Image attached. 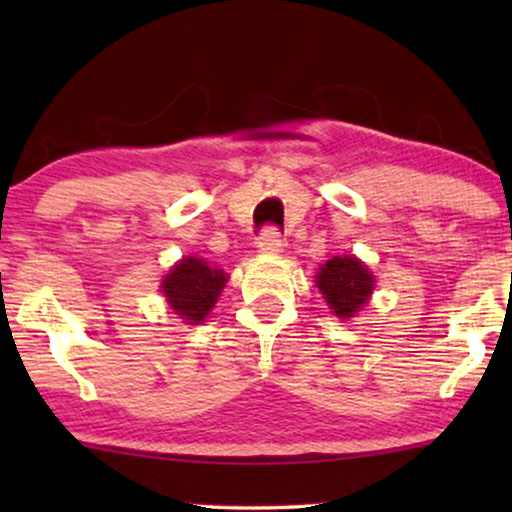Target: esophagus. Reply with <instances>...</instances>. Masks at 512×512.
<instances>
[{"label": "esophagus", "mask_w": 512, "mask_h": 512, "mask_svg": "<svg viewBox=\"0 0 512 512\" xmlns=\"http://www.w3.org/2000/svg\"><path fill=\"white\" fill-rule=\"evenodd\" d=\"M284 247V240H282V233L275 226H268L258 237V249L263 251V254H279Z\"/></svg>", "instance_id": "obj_1"}]
</instances>
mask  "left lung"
<instances>
[{
    "label": "left lung",
    "instance_id": "left-lung-1",
    "mask_svg": "<svg viewBox=\"0 0 512 512\" xmlns=\"http://www.w3.org/2000/svg\"><path fill=\"white\" fill-rule=\"evenodd\" d=\"M373 275L354 256H335L317 275V286L340 319L354 317L373 293Z\"/></svg>",
    "mask_w": 512,
    "mask_h": 512
}]
</instances>
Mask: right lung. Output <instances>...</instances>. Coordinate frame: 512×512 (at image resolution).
<instances>
[{
    "mask_svg": "<svg viewBox=\"0 0 512 512\" xmlns=\"http://www.w3.org/2000/svg\"><path fill=\"white\" fill-rule=\"evenodd\" d=\"M226 279L223 270H214L200 258L188 256L163 279V293L174 314L186 324H200L221 296Z\"/></svg>",
    "mask_w": 512,
    "mask_h": 512,
    "instance_id": "right-lung-1",
    "label": "right lung"
}]
</instances>
